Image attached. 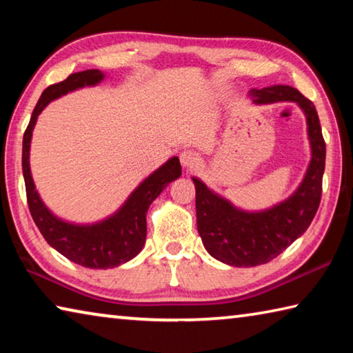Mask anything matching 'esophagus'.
<instances>
[{
    "label": "esophagus",
    "instance_id": "1",
    "mask_svg": "<svg viewBox=\"0 0 353 353\" xmlns=\"http://www.w3.org/2000/svg\"><path fill=\"white\" fill-rule=\"evenodd\" d=\"M179 159H181V165L187 170L193 168L196 162H198V157H196V154L191 152V151H183Z\"/></svg>",
    "mask_w": 353,
    "mask_h": 353
}]
</instances>
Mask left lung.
Here are the masks:
<instances>
[{
  "label": "left lung",
  "mask_w": 353,
  "mask_h": 353,
  "mask_svg": "<svg viewBox=\"0 0 353 353\" xmlns=\"http://www.w3.org/2000/svg\"><path fill=\"white\" fill-rule=\"evenodd\" d=\"M255 105L290 101L303 112L310 143V162L299 187L288 198L261 210H244L208 188L199 177L196 188V221L202 244L213 259L235 268H252L276 259L312 224L318 212L325 168V143L316 107L290 85L249 90Z\"/></svg>",
  "instance_id": "obj_1"
}]
</instances>
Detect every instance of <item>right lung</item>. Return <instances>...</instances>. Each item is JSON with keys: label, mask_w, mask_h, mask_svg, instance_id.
Here are the masks:
<instances>
[{"label": "right lung", "mask_w": 353, "mask_h": 353, "mask_svg": "<svg viewBox=\"0 0 353 353\" xmlns=\"http://www.w3.org/2000/svg\"><path fill=\"white\" fill-rule=\"evenodd\" d=\"M104 79V71L85 70L70 74L65 81L48 87L41 93L23 137V176L34 223L52 249L68 260L90 270H110L124 265L140 254L146 241V213L149 205L172 181L182 174L179 157L174 155L143 179L128 199L118 207V210L94 223H73L50 210L35 190L29 163L35 123L51 101L81 90L83 87L98 85Z\"/></svg>", "instance_id": "add662e5"}]
</instances>
